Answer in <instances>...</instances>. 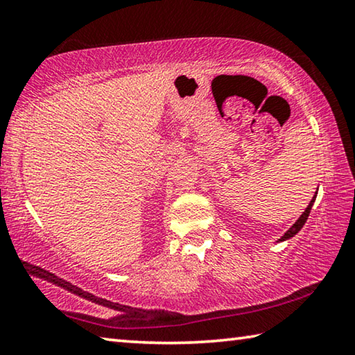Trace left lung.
<instances>
[{"mask_svg":"<svg viewBox=\"0 0 355 355\" xmlns=\"http://www.w3.org/2000/svg\"><path fill=\"white\" fill-rule=\"evenodd\" d=\"M315 199H316V196L313 197V199H311L310 200V203H309V207L307 208H305V211L302 213V214H300V218L296 220V222H294V224L290 227V228H288V232L285 233V235L284 236H282L280 239H279V241H286V239H290V238H293L294 235H296V233L300 230V228H302L304 227V224H305V222H307V219H309V214H310V209H311V207H313V202H315Z\"/></svg>","mask_w":355,"mask_h":355,"instance_id":"left-lung-1","label":"left lung"}]
</instances>
